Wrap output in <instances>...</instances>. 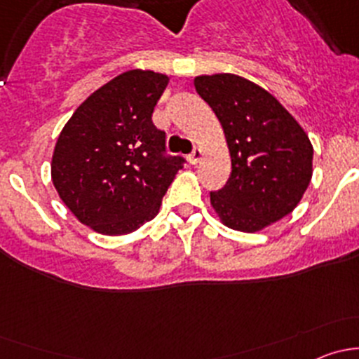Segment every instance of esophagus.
Here are the masks:
<instances>
[{"label": "esophagus", "mask_w": 359, "mask_h": 359, "mask_svg": "<svg viewBox=\"0 0 359 359\" xmlns=\"http://www.w3.org/2000/svg\"><path fill=\"white\" fill-rule=\"evenodd\" d=\"M201 158H203V149L201 147H194L193 153L189 154V163L191 165H198V163L201 161Z\"/></svg>", "instance_id": "obj_1"}]
</instances>
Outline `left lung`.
Listing matches in <instances>:
<instances>
[{
    "label": "left lung",
    "mask_w": 359,
    "mask_h": 359,
    "mask_svg": "<svg viewBox=\"0 0 359 359\" xmlns=\"http://www.w3.org/2000/svg\"><path fill=\"white\" fill-rule=\"evenodd\" d=\"M222 125L231 156L226 187L210 193L220 222L257 233L295 210L313 179V144L267 90L231 72L194 78Z\"/></svg>",
    "instance_id": "obj_1"
}]
</instances>
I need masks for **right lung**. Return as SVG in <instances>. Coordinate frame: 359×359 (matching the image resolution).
<instances>
[{"label":"right lung","instance_id":"right-lung-1","mask_svg":"<svg viewBox=\"0 0 359 359\" xmlns=\"http://www.w3.org/2000/svg\"><path fill=\"white\" fill-rule=\"evenodd\" d=\"M168 76L149 69L121 72L92 93L57 139L52 182L81 224L106 236L130 234L158 215L182 168L166 158L165 132L153 111Z\"/></svg>","mask_w":359,"mask_h":359}]
</instances>
